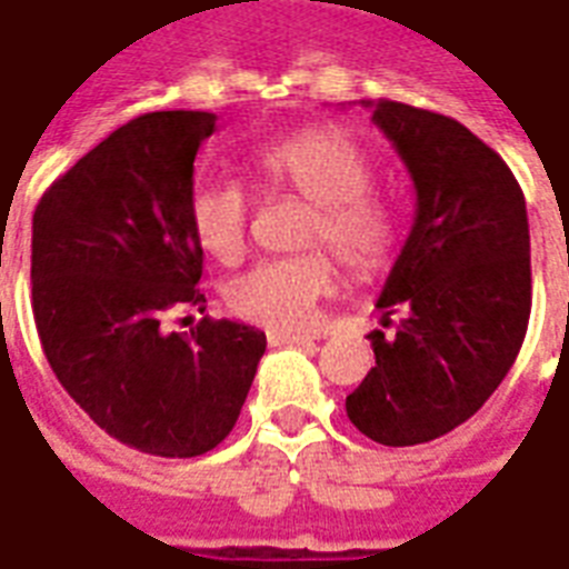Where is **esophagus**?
<instances>
[{
	"label": "esophagus",
	"mask_w": 569,
	"mask_h": 569,
	"mask_svg": "<svg viewBox=\"0 0 569 569\" xmlns=\"http://www.w3.org/2000/svg\"><path fill=\"white\" fill-rule=\"evenodd\" d=\"M267 341H270V347L311 345V341H315V335H306V332H279V329H272V332H267Z\"/></svg>",
	"instance_id": "obj_1"
}]
</instances>
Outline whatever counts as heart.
Wrapping results in <instances>:
<instances>
[{
  "label": "heart",
  "mask_w": 569,
  "mask_h": 569,
  "mask_svg": "<svg viewBox=\"0 0 569 569\" xmlns=\"http://www.w3.org/2000/svg\"><path fill=\"white\" fill-rule=\"evenodd\" d=\"M258 178L311 201L306 240H323L356 276L380 272L395 254L398 224L386 201L368 192L371 166L345 133L302 127L272 139L252 157ZM189 231L210 258L234 263L246 249L249 198L234 180H198L187 204ZM335 288V263L320 249L263 258L234 276L224 302L243 320L270 329H299Z\"/></svg>",
  "instance_id": "obj_1"
}]
</instances>
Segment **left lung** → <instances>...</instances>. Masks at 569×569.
<instances>
[{"mask_svg":"<svg viewBox=\"0 0 569 569\" xmlns=\"http://www.w3.org/2000/svg\"><path fill=\"white\" fill-rule=\"evenodd\" d=\"M416 189V216L377 308L373 365L347 416L391 448L439 439L487 403L531 315L526 196L499 153L460 121L398 100H362Z\"/></svg>","mask_w":569,"mask_h":569,"instance_id":"left-lung-1","label":"left lung"}]
</instances>
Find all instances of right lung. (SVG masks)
I'll return each instance as SVG.
<instances>
[{
    "instance_id": "obj_1",
    "label": "right lung",
    "mask_w": 569,
    "mask_h": 569,
    "mask_svg": "<svg viewBox=\"0 0 569 569\" xmlns=\"http://www.w3.org/2000/svg\"><path fill=\"white\" fill-rule=\"evenodd\" d=\"M213 130V112L133 118L61 174L32 219V311L52 373L106 433L157 457L222 442L267 350V335L237 320L160 326L174 306H204L187 204Z\"/></svg>"
}]
</instances>
